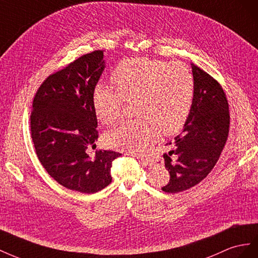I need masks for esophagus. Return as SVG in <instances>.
Instances as JSON below:
<instances>
[{
	"label": "esophagus",
	"instance_id": "esophagus-1",
	"mask_svg": "<svg viewBox=\"0 0 258 258\" xmlns=\"http://www.w3.org/2000/svg\"><path fill=\"white\" fill-rule=\"evenodd\" d=\"M136 158H137V159H139V160H141L144 164L150 165V166H151V164H152L151 160H150V159H148V158H143V157H139V156H136Z\"/></svg>",
	"mask_w": 258,
	"mask_h": 258
}]
</instances>
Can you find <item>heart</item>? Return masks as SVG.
<instances>
[{"mask_svg": "<svg viewBox=\"0 0 258 258\" xmlns=\"http://www.w3.org/2000/svg\"><path fill=\"white\" fill-rule=\"evenodd\" d=\"M117 93L97 86L93 106L102 124L120 119L123 100L135 102L137 120L107 132L105 142L112 148L143 152L160 134L172 135L186 123L195 97V78L186 64L147 58L123 60L112 73Z\"/></svg>", "mask_w": 258, "mask_h": 258, "instance_id": "1", "label": "heart"}]
</instances>
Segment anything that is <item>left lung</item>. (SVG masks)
<instances>
[{"label":"left lung","mask_w":258,"mask_h":258,"mask_svg":"<svg viewBox=\"0 0 258 258\" xmlns=\"http://www.w3.org/2000/svg\"><path fill=\"white\" fill-rule=\"evenodd\" d=\"M195 78L192 107L182 132L167 143L164 153L170 181L162 190L167 194L185 191L203 180L215 166L229 133V110L222 86L209 73L191 63Z\"/></svg>","instance_id":"left-lung-1"}]
</instances>
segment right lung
Wrapping results in <instances>:
<instances>
[{"label": "right lung", "mask_w": 258, "mask_h": 258, "mask_svg": "<svg viewBox=\"0 0 258 258\" xmlns=\"http://www.w3.org/2000/svg\"><path fill=\"white\" fill-rule=\"evenodd\" d=\"M105 67L102 50L81 56L44 81L32 104L31 137L40 162L58 183L82 194L106 188L112 161L121 156L87 152L98 139L93 94Z\"/></svg>", "instance_id": "1"}]
</instances>
